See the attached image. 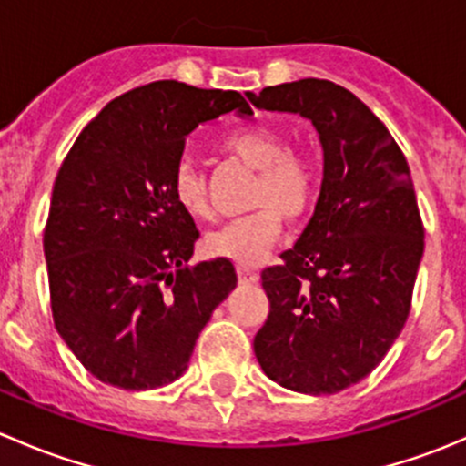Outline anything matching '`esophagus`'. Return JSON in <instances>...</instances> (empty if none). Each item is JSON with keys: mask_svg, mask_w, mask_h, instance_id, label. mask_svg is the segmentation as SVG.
I'll return each instance as SVG.
<instances>
[{"mask_svg": "<svg viewBox=\"0 0 466 466\" xmlns=\"http://www.w3.org/2000/svg\"><path fill=\"white\" fill-rule=\"evenodd\" d=\"M237 275H238V281H241V284H257V281H259V275L252 270H248V268H238Z\"/></svg>", "mask_w": 466, "mask_h": 466, "instance_id": "34e87169", "label": "esophagus"}]
</instances>
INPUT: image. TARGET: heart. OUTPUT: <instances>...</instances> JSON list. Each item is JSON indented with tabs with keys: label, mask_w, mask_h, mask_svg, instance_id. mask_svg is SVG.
Instances as JSON below:
<instances>
[{
	"label": "heart",
	"mask_w": 466,
	"mask_h": 466,
	"mask_svg": "<svg viewBox=\"0 0 466 466\" xmlns=\"http://www.w3.org/2000/svg\"><path fill=\"white\" fill-rule=\"evenodd\" d=\"M228 150L243 164L259 171L252 207L259 211L232 220L205 237L209 257L228 259L237 266H257L281 234V218L299 220L316 205L318 182L311 164L290 153L284 135L268 128H252L232 135ZM173 200L191 218H211V203L203 176L189 162L173 173Z\"/></svg>",
	"instance_id": "1"
}]
</instances>
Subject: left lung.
I'll use <instances>...</instances> for the list:
<instances>
[{"mask_svg": "<svg viewBox=\"0 0 466 466\" xmlns=\"http://www.w3.org/2000/svg\"><path fill=\"white\" fill-rule=\"evenodd\" d=\"M246 96L311 121L324 157L311 220L261 275L270 313L257 360L281 388L336 394L377 368L410 311L424 255L410 168L372 110L336 83L302 78Z\"/></svg>", "mask_w": 466, "mask_h": 466, "instance_id": "left-lung-1", "label": "left lung"}]
</instances>
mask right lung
Instances as JSON below:
<instances>
[{
	"label": "right lung",
	"mask_w": 466,
	"mask_h": 466,
	"mask_svg": "<svg viewBox=\"0 0 466 466\" xmlns=\"http://www.w3.org/2000/svg\"><path fill=\"white\" fill-rule=\"evenodd\" d=\"M229 112L252 116L232 89L148 83L107 103L60 167L45 229L51 311L103 383L153 390L180 379L237 286L228 259L187 266L200 234L171 191L187 135Z\"/></svg>",
	"instance_id": "obj_1"
}]
</instances>
